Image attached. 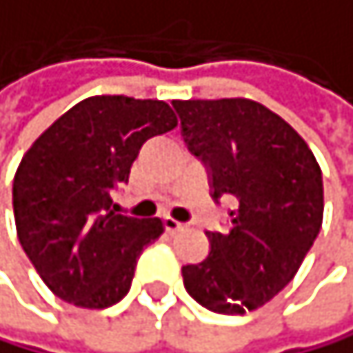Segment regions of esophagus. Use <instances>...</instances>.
<instances>
[{"instance_id":"34e87169","label":"esophagus","mask_w":353,"mask_h":353,"mask_svg":"<svg viewBox=\"0 0 353 353\" xmlns=\"http://www.w3.org/2000/svg\"><path fill=\"white\" fill-rule=\"evenodd\" d=\"M182 228H184V223H180L178 219H173V216H165V230L171 232V234H173V232L182 230Z\"/></svg>"}]
</instances>
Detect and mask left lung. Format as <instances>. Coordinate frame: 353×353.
<instances>
[{"mask_svg": "<svg viewBox=\"0 0 353 353\" xmlns=\"http://www.w3.org/2000/svg\"><path fill=\"white\" fill-rule=\"evenodd\" d=\"M184 141L210 169L212 197H230V230L208 232L210 254L182 267L184 288L219 314L265 306L295 278L323 223V178L310 147L267 105L175 99Z\"/></svg>", "mask_w": 353, "mask_h": 353, "instance_id": "left-lung-1", "label": "left lung"}]
</instances>
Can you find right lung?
Returning a JSON list of instances; mask_svg holds the SVG:
<instances>
[{"mask_svg":"<svg viewBox=\"0 0 353 353\" xmlns=\"http://www.w3.org/2000/svg\"><path fill=\"white\" fill-rule=\"evenodd\" d=\"M178 125L167 101L95 95L49 125L12 182L17 236L49 291L80 308L121 301L162 219L119 214L112 193L147 139Z\"/></svg>","mask_w":353,"mask_h":353,"instance_id":"add662e5","label":"right lung"}]
</instances>
